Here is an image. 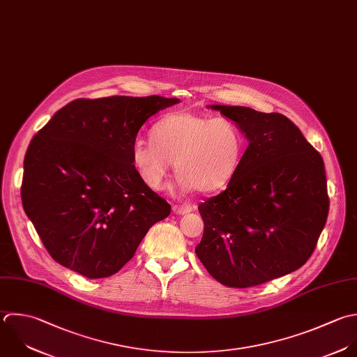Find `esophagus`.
<instances>
[{"label": "esophagus", "mask_w": 357, "mask_h": 357, "mask_svg": "<svg viewBox=\"0 0 357 357\" xmlns=\"http://www.w3.org/2000/svg\"><path fill=\"white\" fill-rule=\"evenodd\" d=\"M174 213H176V214H188V213H190L192 210H193V206L192 204H182V206H174Z\"/></svg>", "instance_id": "34e87169"}]
</instances>
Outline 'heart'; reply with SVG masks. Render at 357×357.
<instances>
[{"instance_id":"heart-1","label":"heart","mask_w":357,"mask_h":357,"mask_svg":"<svg viewBox=\"0 0 357 357\" xmlns=\"http://www.w3.org/2000/svg\"><path fill=\"white\" fill-rule=\"evenodd\" d=\"M151 142L132 144V164L151 190L165 186L171 162L183 190L213 193L227 188L236 176L246 150L241 128L229 118L188 111L161 116L150 130Z\"/></svg>"}]
</instances>
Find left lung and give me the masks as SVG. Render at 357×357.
<instances>
[{
  "label": "left lung",
  "instance_id": "8db88e82",
  "mask_svg": "<svg viewBox=\"0 0 357 357\" xmlns=\"http://www.w3.org/2000/svg\"><path fill=\"white\" fill-rule=\"evenodd\" d=\"M211 108L236 122L249 146L228 188L199 206L204 232L196 255L222 285L250 288L313 255L330 210L324 161L282 114Z\"/></svg>",
  "mask_w": 357,
  "mask_h": 357
}]
</instances>
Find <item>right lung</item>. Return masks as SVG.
I'll return each mask as SVG.
<instances>
[{
  "label": "right lung",
  "instance_id": "add662e5",
  "mask_svg": "<svg viewBox=\"0 0 357 357\" xmlns=\"http://www.w3.org/2000/svg\"><path fill=\"white\" fill-rule=\"evenodd\" d=\"M179 102L161 96L77 98L34 135L22 204L48 255L90 280L118 273L171 206L139 178L130 157L142 125Z\"/></svg>",
  "mask_w": 357,
  "mask_h": 357
}]
</instances>
